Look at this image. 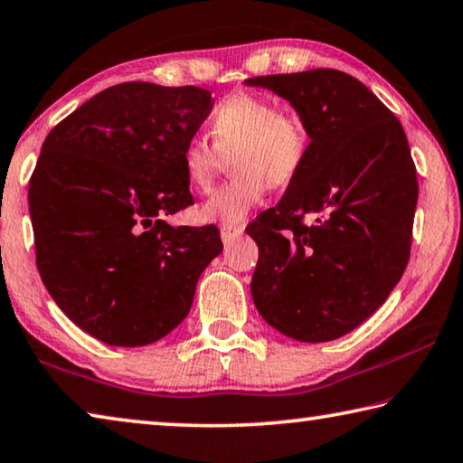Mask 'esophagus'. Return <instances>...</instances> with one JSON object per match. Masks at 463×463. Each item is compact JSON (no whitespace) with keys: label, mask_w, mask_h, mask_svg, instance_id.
Returning <instances> with one entry per match:
<instances>
[{"label":"esophagus","mask_w":463,"mask_h":463,"mask_svg":"<svg viewBox=\"0 0 463 463\" xmlns=\"http://www.w3.org/2000/svg\"><path fill=\"white\" fill-rule=\"evenodd\" d=\"M219 233H222L223 244H230V241H233L236 238H240L241 233H244V227L241 225H222Z\"/></svg>","instance_id":"34e87169"}]
</instances>
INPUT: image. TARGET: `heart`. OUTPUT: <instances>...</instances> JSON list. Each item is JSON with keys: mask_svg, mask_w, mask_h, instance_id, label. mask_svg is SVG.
I'll use <instances>...</instances> for the list:
<instances>
[{"mask_svg": "<svg viewBox=\"0 0 463 463\" xmlns=\"http://www.w3.org/2000/svg\"><path fill=\"white\" fill-rule=\"evenodd\" d=\"M211 144L191 137L181 152L186 183L207 193L232 158L230 183L197 209L199 222L241 225L264 193L293 181L309 154V128L295 111H280L266 97L233 93L217 105L209 119Z\"/></svg>", "mask_w": 463, "mask_h": 463, "instance_id": "heart-1", "label": "heart"}]
</instances>
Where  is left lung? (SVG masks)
<instances>
[{
    "mask_svg": "<svg viewBox=\"0 0 463 463\" xmlns=\"http://www.w3.org/2000/svg\"><path fill=\"white\" fill-rule=\"evenodd\" d=\"M248 85L287 99L311 137L279 205L246 227L260 250L254 305L287 337L331 342L366 321L407 269L419 197L407 136L392 111L342 71L266 75Z\"/></svg>",
    "mask_w": 463,
    "mask_h": 463,
    "instance_id": "8db88e82",
    "label": "left lung"
}]
</instances>
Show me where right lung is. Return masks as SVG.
Instances as JSON below:
<instances>
[{
  "label": "right lung",
  "mask_w": 463,
  "mask_h": 463,
  "mask_svg": "<svg viewBox=\"0 0 463 463\" xmlns=\"http://www.w3.org/2000/svg\"><path fill=\"white\" fill-rule=\"evenodd\" d=\"M211 109L207 89L134 80L46 136L28 191L36 266L62 313L103 344L168 335L222 254L215 225L165 222L193 205L181 152Z\"/></svg>",
  "instance_id": "obj_1"
}]
</instances>
